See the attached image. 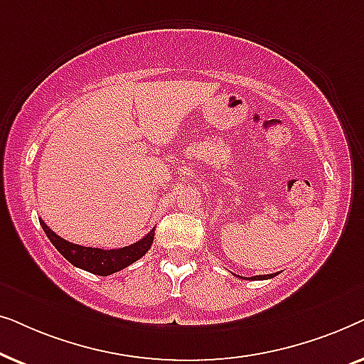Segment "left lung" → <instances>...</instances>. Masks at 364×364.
Wrapping results in <instances>:
<instances>
[{
  "label": "left lung",
  "mask_w": 364,
  "mask_h": 364,
  "mask_svg": "<svg viewBox=\"0 0 364 364\" xmlns=\"http://www.w3.org/2000/svg\"><path fill=\"white\" fill-rule=\"evenodd\" d=\"M278 273H270V275H257V277H252V278H247V280H268V278H273L277 277Z\"/></svg>",
  "instance_id": "obj_1"
}]
</instances>
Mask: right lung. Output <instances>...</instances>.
I'll return each instance as SVG.
<instances>
[{"instance_id":"obj_1","label":"right lung","mask_w":364,"mask_h":364,"mask_svg":"<svg viewBox=\"0 0 364 364\" xmlns=\"http://www.w3.org/2000/svg\"><path fill=\"white\" fill-rule=\"evenodd\" d=\"M39 223H41L44 233H46L53 245L56 247V250L61 253L69 263H73L74 267L82 268V270H86L89 273H94V275L101 277L112 275V273L122 270V268L129 267L131 263L137 262L139 258L146 255L154 242L152 228L146 237L141 238V240L136 243H132V245L114 248V250H102V248L82 247L77 245V243L64 240V238L56 235V233H54L43 220H39Z\"/></svg>"}]
</instances>
